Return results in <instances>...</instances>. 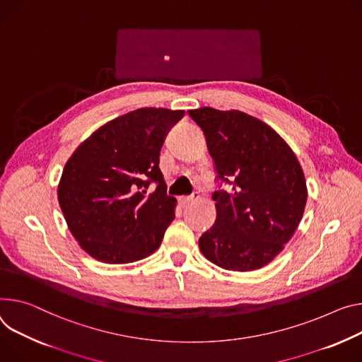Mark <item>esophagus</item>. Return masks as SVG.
<instances>
[{
    "label": "esophagus",
    "mask_w": 362,
    "mask_h": 362,
    "mask_svg": "<svg viewBox=\"0 0 362 362\" xmlns=\"http://www.w3.org/2000/svg\"><path fill=\"white\" fill-rule=\"evenodd\" d=\"M198 198H199V193L194 192V193H192V194H189V196H180L179 202H180L182 205H186V204H189V202H192V201H194V199H198Z\"/></svg>",
    "instance_id": "1"
}]
</instances>
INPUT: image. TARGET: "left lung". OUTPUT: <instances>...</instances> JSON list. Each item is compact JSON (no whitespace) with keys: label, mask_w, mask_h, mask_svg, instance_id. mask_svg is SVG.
I'll return each instance as SVG.
<instances>
[{"label":"left lung","mask_w":362,"mask_h":362,"mask_svg":"<svg viewBox=\"0 0 362 362\" xmlns=\"http://www.w3.org/2000/svg\"><path fill=\"white\" fill-rule=\"evenodd\" d=\"M204 131L216 179V219L199 238L218 267L251 272L267 266L290 241L303 216L308 189L300 163L262 121L241 111L204 107L187 111Z\"/></svg>","instance_id":"8db88e82"}]
</instances>
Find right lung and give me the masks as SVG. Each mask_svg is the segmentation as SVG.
<instances>
[{"instance_id": "right-lung-1", "label": "right lung", "mask_w": 362, "mask_h": 362, "mask_svg": "<svg viewBox=\"0 0 362 362\" xmlns=\"http://www.w3.org/2000/svg\"><path fill=\"white\" fill-rule=\"evenodd\" d=\"M183 115L166 108L131 111L98 128L64 164L59 205L69 231L95 259L127 264L160 247L176 206L158 168L160 150Z\"/></svg>"}]
</instances>
